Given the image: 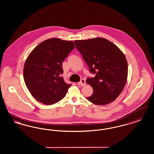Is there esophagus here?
I'll return each mask as SVG.
<instances>
[{
    "label": "esophagus",
    "instance_id": "34e87169",
    "mask_svg": "<svg viewBox=\"0 0 154 154\" xmlns=\"http://www.w3.org/2000/svg\"><path fill=\"white\" fill-rule=\"evenodd\" d=\"M78 84H79V85H82V86H84V85H85L86 84L85 80L84 79H81L80 81L78 82Z\"/></svg>",
    "mask_w": 154,
    "mask_h": 154
}]
</instances>
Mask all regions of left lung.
<instances>
[{
  "instance_id": "8db88e82",
  "label": "left lung",
  "mask_w": 154,
  "mask_h": 154,
  "mask_svg": "<svg viewBox=\"0 0 154 154\" xmlns=\"http://www.w3.org/2000/svg\"><path fill=\"white\" fill-rule=\"evenodd\" d=\"M74 43L90 72L96 74L86 81L94 90L87 99L101 106L114 101L127 81L128 63L124 54L116 45L102 37L75 40Z\"/></svg>"
}]
</instances>
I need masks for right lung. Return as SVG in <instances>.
<instances>
[{"label":"right lung","mask_w":154,"mask_h":154,"mask_svg":"<svg viewBox=\"0 0 154 154\" xmlns=\"http://www.w3.org/2000/svg\"><path fill=\"white\" fill-rule=\"evenodd\" d=\"M75 47L72 41L51 38L37 45L23 67V79L30 94L46 105L58 102L72 85L65 82L62 62Z\"/></svg>","instance_id":"obj_1"}]
</instances>
